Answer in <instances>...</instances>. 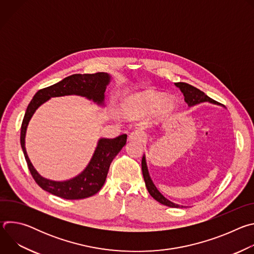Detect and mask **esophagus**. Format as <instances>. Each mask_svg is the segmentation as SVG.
<instances>
[{
  "mask_svg": "<svg viewBox=\"0 0 254 254\" xmlns=\"http://www.w3.org/2000/svg\"><path fill=\"white\" fill-rule=\"evenodd\" d=\"M144 139H146V135L139 129L133 130L128 134L129 141H143Z\"/></svg>",
  "mask_w": 254,
  "mask_h": 254,
  "instance_id": "obj_1",
  "label": "esophagus"
}]
</instances>
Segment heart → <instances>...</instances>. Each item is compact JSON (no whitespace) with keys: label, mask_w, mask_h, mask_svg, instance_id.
Listing matches in <instances>:
<instances>
[{"label":"heart","mask_w":254,"mask_h":254,"mask_svg":"<svg viewBox=\"0 0 254 254\" xmlns=\"http://www.w3.org/2000/svg\"><path fill=\"white\" fill-rule=\"evenodd\" d=\"M159 106L163 112L170 113L174 111L176 102L171 96L165 97L162 93L146 90L127 98L123 104V108L127 112L134 111L143 114H151Z\"/></svg>","instance_id":"obj_1"}]
</instances>
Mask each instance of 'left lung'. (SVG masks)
<instances>
[{"label": "left lung", "mask_w": 254, "mask_h": 254, "mask_svg": "<svg viewBox=\"0 0 254 254\" xmlns=\"http://www.w3.org/2000/svg\"><path fill=\"white\" fill-rule=\"evenodd\" d=\"M175 85L181 90V92L183 93L184 95V100L185 102L188 104L189 107H192L194 105H197L199 103L202 102H209L212 104H216V105H221L217 101L213 100L212 98H210L207 94H205L203 91L199 90L198 88L185 83V82H177L175 83ZM141 170H142V176H143V180L144 183H146V187L150 193V195L157 200L158 202H160L163 205H166L168 207H172V208H180L183 206H180L179 204H176L172 201H170L169 199H167L160 191L159 189L156 187V185L154 184L153 180L151 178L150 172H149V168H148V164H147V159H146V155L143 154L142 156V160H141Z\"/></svg>", "instance_id": "8db88e82"}]
</instances>
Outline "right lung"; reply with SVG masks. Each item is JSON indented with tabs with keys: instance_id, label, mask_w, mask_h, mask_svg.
<instances>
[{
	"instance_id": "right-lung-1",
	"label": "right lung",
	"mask_w": 254,
	"mask_h": 254,
	"mask_svg": "<svg viewBox=\"0 0 254 254\" xmlns=\"http://www.w3.org/2000/svg\"><path fill=\"white\" fill-rule=\"evenodd\" d=\"M112 79V75L106 72L70 75L49 87L39 90L29 103L21 127V147L31 175L43 190L63 199L79 200L93 196L102 188L113 160L125 147L127 134L119 135L116 138L100 137L84 170L77 176L64 181L50 180L42 177L37 172L28 157L25 137L28 125L35 112L52 97L79 95L104 107V92Z\"/></svg>"
}]
</instances>
